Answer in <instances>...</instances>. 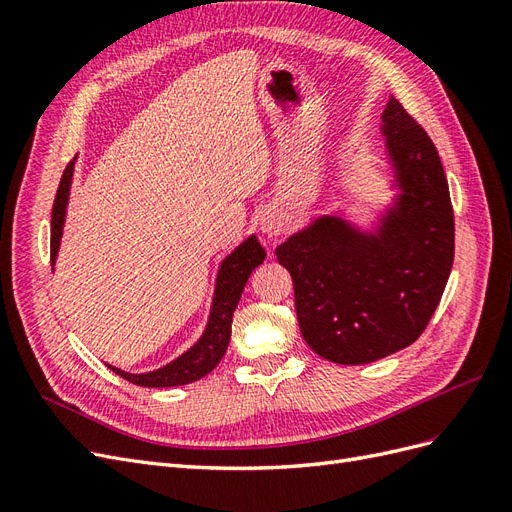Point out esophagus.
Here are the masks:
<instances>
[{"instance_id":"1","label":"esophagus","mask_w":512,"mask_h":512,"mask_svg":"<svg viewBox=\"0 0 512 512\" xmlns=\"http://www.w3.org/2000/svg\"><path fill=\"white\" fill-rule=\"evenodd\" d=\"M286 228H288V218H286L284 213H277V211L265 213V218H262V222H260V230L265 232V235H269V237L282 235Z\"/></svg>"}]
</instances>
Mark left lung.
Listing matches in <instances>:
<instances>
[{
	"label": "left lung",
	"mask_w": 512,
	"mask_h": 512,
	"mask_svg": "<svg viewBox=\"0 0 512 512\" xmlns=\"http://www.w3.org/2000/svg\"><path fill=\"white\" fill-rule=\"evenodd\" d=\"M382 136L399 194L378 226L320 215L275 250L292 277L303 339L339 365L414 344L453 269L455 218L436 145L393 96Z\"/></svg>",
	"instance_id": "left-lung-1"
}]
</instances>
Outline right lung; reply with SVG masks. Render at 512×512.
Masks as SVG:
<instances>
[{
	"mask_svg": "<svg viewBox=\"0 0 512 512\" xmlns=\"http://www.w3.org/2000/svg\"><path fill=\"white\" fill-rule=\"evenodd\" d=\"M72 173H74V160L66 166L64 175H61L59 188L55 194L53 213H51V265H55L61 232H64L66 222V207L70 198V185H72ZM265 250L258 243V239L252 235L247 237L235 252L228 254L218 271V280H215V292L213 303L209 312V322L205 333L200 335L198 342L185 350L175 361L168 365L147 371V374H128L113 365L117 376L128 380L136 386H149V389H164V386H181L196 382L203 376H207L213 367L222 361V356L230 342V327H232V314H235L237 303L241 299V292L247 284V277L252 271L262 265L265 260Z\"/></svg>",
	"mask_w": 512,
	"mask_h": 512,
	"instance_id": "right-lung-1",
	"label": "right lung"
}]
</instances>
